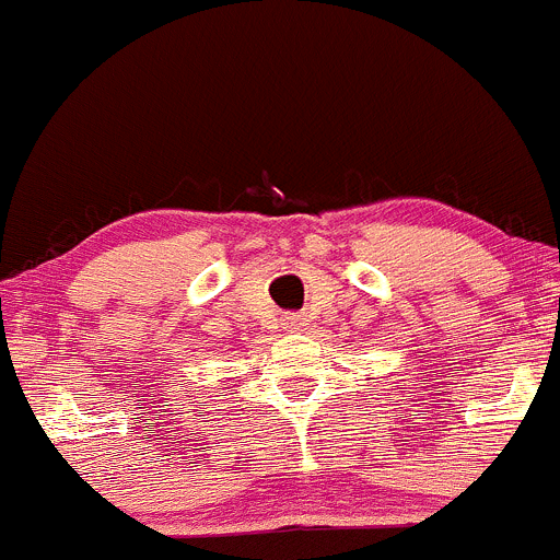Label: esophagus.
I'll return each mask as SVG.
<instances>
[{
  "label": "esophagus",
  "instance_id": "obj_1",
  "mask_svg": "<svg viewBox=\"0 0 560 560\" xmlns=\"http://www.w3.org/2000/svg\"><path fill=\"white\" fill-rule=\"evenodd\" d=\"M288 326H291V328H302V326H307V323H304L302 315H291V318H288Z\"/></svg>",
  "mask_w": 560,
  "mask_h": 560
}]
</instances>
